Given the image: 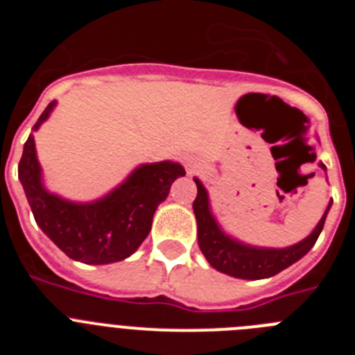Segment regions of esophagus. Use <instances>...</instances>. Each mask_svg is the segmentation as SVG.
I'll return each instance as SVG.
<instances>
[{
	"label": "esophagus",
	"mask_w": 355,
	"mask_h": 355,
	"mask_svg": "<svg viewBox=\"0 0 355 355\" xmlns=\"http://www.w3.org/2000/svg\"><path fill=\"white\" fill-rule=\"evenodd\" d=\"M187 167H188V171H190V172L196 171V162H192V159H188Z\"/></svg>",
	"instance_id": "esophagus-1"
}]
</instances>
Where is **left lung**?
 <instances>
[{
    "mask_svg": "<svg viewBox=\"0 0 355 355\" xmlns=\"http://www.w3.org/2000/svg\"><path fill=\"white\" fill-rule=\"evenodd\" d=\"M320 167L325 171L324 163ZM197 184V197L193 200V213L197 218V240L199 247L208 259L209 265L216 268L222 274H227L231 277L238 279H266L279 274L281 270L299 261L302 256H306L311 247L318 240L322 229L325 224L331 202L325 209L324 216L320 218L313 233L302 241L295 245L284 247V249H265V247H252L247 243L234 240L229 234H225L220 229L218 222L213 216L209 208V199L206 188L202 187L197 178H193Z\"/></svg>",
    "mask_w": 355,
    "mask_h": 355,
    "instance_id": "1",
    "label": "left lung"
}]
</instances>
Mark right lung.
Here are the masks:
<instances>
[{"label": "right lung", "mask_w": 355, "mask_h": 355, "mask_svg": "<svg viewBox=\"0 0 355 355\" xmlns=\"http://www.w3.org/2000/svg\"><path fill=\"white\" fill-rule=\"evenodd\" d=\"M55 106L56 101L49 103L33 131ZM17 172L37 225L69 258L87 265L121 261L139 249L149 234L158 205L167 199L172 183L184 175L180 163H146L108 196L94 202H72L44 187L33 135L24 144Z\"/></svg>", "instance_id": "obj_1"}]
</instances>
